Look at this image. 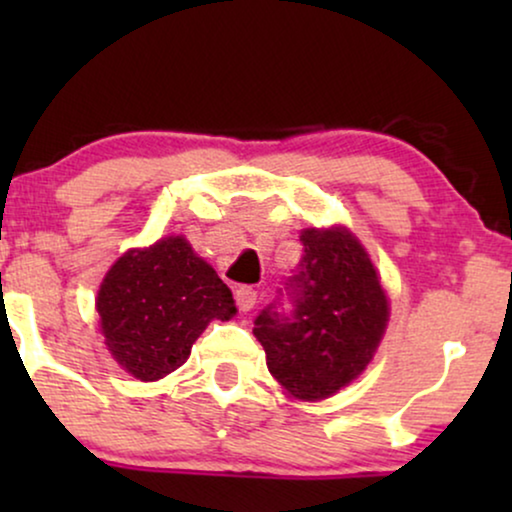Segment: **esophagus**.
I'll use <instances>...</instances> for the list:
<instances>
[{
    "label": "esophagus",
    "mask_w": 512,
    "mask_h": 512,
    "mask_svg": "<svg viewBox=\"0 0 512 512\" xmlns=\"http://www.w3.org/2000/svg\"><path fill=\"white\" fill-rule=\"evenodd\" d=\"M235 303H237V307H240V312L254 310L256 291L251 289V286H240V289L235 291Z\"/></svg>",
    "instance_id": "34e87169"
}]
</instances>
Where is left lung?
Listing matches in <instances>:
<instances>
[{"label": "left lung", "mask_w": 512, "mask_h": 512, "mask_svg": "<svg viewBox=\"0 0 512 512\" xmlns=\"http://www.w3.org/2000/svg\"><path fill=\"white\" fill-rule=\"evenodd\" d=\"M300 242L303 258L256 317L254 335L275 380L291 396L319 401L363 373L389 305L368 254L345 228H307Z\"/></svg>", "instance_id": "left-lung-1"}]
</instances>
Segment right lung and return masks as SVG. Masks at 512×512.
Instances as JSON below:
<instances>
[{"label":"right lung","mask_w":512,"mask_h":512,"mask_svg":"<svg viewBox=\"0 0 512 512\" xmlns=\"http://www.w3.org/2000/svg\"><path fill=\"white\" fill-rule=\"evenodd\" d=\"M102 333L114 359L142 382L170 375L212 319L235 314L233 293L184 237L128 251L97 293Z\"/></svg>","instance_id":"right-lung-1"}]
</instances>
